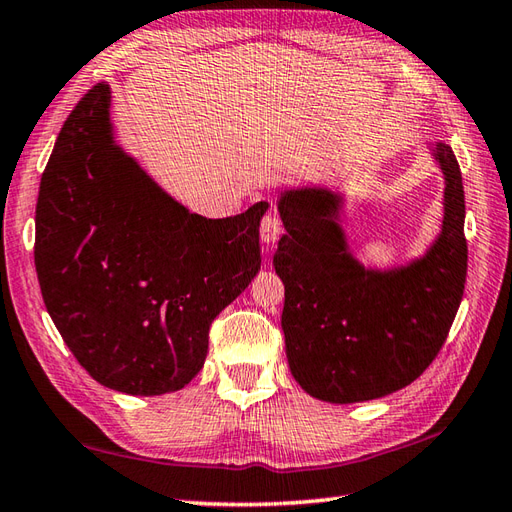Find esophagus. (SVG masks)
Segmentation results:
<instances>
[{"label": "esophagus", "instance_id": "obj_1", "mask_svg": "<svg viewBox=\"0 0 512 512\" xmlns=\"http://www.w3.org/2000/svg\"><path fill=\"white\" fill-rule=\"evenodd\" d=\"M282 234V221L278 215H265L263 223H260V239L265 245H276Z\"/></svg>", "mask_w": 512, "mask_h": 512}]
</instances>
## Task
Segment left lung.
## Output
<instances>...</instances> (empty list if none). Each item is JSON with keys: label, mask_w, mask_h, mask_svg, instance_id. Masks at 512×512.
Instances as JSON below:
<instances>
[{"label": "left lung", "mask_w": 512, "mask_h": 512, "mask_svg": "<svg viewBox=\"0 0 512 512\" xmlns=\"http://www.w3.org/2000/svg\"><path fill=\"white\" fill-rule=\"evenodd\" d=\"M443 173V223L426 252L365 267L343 228L345 195L295 186L278 197L284 230L273 267L284 284L286 358L302 389L330 404L378 400L439 354L465 291V191L450 145L428 143Z\"/></svg>", "instance_id": "1"}]
</instances>
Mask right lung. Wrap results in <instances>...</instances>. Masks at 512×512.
Wrapping results in <instances>:
<instances>
[{"mask_svg": "<svg viewBox=\"0 0 512 512\" xmlns=\"http://www.w3.org/2000/svg\"><path fill=\"white\" fill-rule=\"evenodd\" d=\"M267 208L191 213L117 143L110 86H93L47 160L34 239L47 313L89 376L126 395L184 389L210 323L260 271Z\"/></svg>", "mask_w": 512, "mask_h": 512, "instance_id": "right-lung-1", "label": "right lung"}]
</instances>
